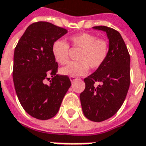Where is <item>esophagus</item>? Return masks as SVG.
<instances>
[{
    "label": "esophagus",
    "instance_id": "esophagus-1",
    "mask_svg": "<svg viewBox=\"0 0 146 146\" xmlns=\"http://www.w3.org/2000/svg\"><path fill=\"white\" fill-rule=\"evenodd\" d=\"M70 80H71V83H73L74 81L76 80V78H75V77H70Z\"/></svg>",
    "mask_w": 146,
    "mask_h": 146
}]
</instances>
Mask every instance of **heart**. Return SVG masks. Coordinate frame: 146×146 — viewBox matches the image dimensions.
Instances as JSON below:
<instances>
[{
    "mask_svg": "<svg viewBox=\"0 0 146 146\" xmlns=\"http://www.w3.org/2000/svg\"><path fill=\"white\" fill-rule=\"evenodd\" d=\"M73 47L81 48L78 56L79 62L68 63L62 67L59 73L62 75L77 77L86 75L89 70L97 69L104 62L108 54L109 46L106 40L97 38L96 35L88 33L73 35L70 38ZM52 54L54 59L63 65L68 61L69 46L62 40H57L52 45Z\"/></svg>",
    "mask_w": 146,
    "mask_h": 146,
    "instance_id": "heart-1",
    "label": "heart"
}]
</instances>
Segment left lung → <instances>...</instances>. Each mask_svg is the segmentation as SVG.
<instances>
[{
  "label": "left lung",
  "instance_id": "8db88e82",
  "mask_svg": "<svg viewBox=\"0 0 146 146\" xmlns=\"http://www.w3.org/2000/svg\"><path fill=\"white\" fill-rule=\"evenodd\" d=\"M92 28L106 33L109 50L104 62L84 79L85 89L80 98L84 116L101 122L115 115L125 100L130 84V56L118 31L104 25ZM96 82L101 84L95 87Z\"/></svg>",
  "mask_w": 146,
  "mask_h": 146
}]
</instances>
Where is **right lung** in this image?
Returning a JSON list of instances; mask_svg holds the SVG:
<instances>
[{
	"mask_svg": "<svg viewBox=\"0 0 146 146\" xmlns=\"http://www.w3.org/2000/svg\"><path fill=\"white\" fill-rule=\"evenodd\" d=\"M67 33L66 29L46 21L27 27L13 55V78L17 98L29 115L48 120L57 114L62 99L71 87L66 75H56L58 63L52 54L53 43ZM50 74V85L43 80Z\"/></svg>",
	"mask_w": 146,
	"mask_h": 146,
	"instance_id": "1",
	"label": "right lung"
}]
</instances>
